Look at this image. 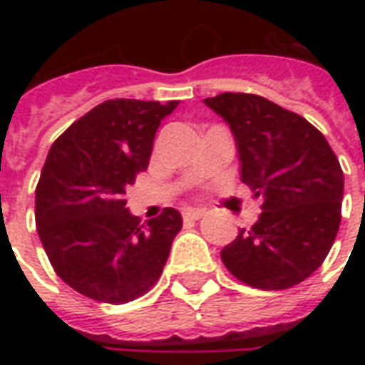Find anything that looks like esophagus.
I'll return each instance as SVG.
<instances>
[{
	"mask_svg": "<svg viewBox=\"0 0 365 365\" xmlns=\"http://www.w3.org/2000/svg\"><path fill=\"white\" fill-rule=\"evenodd\" d=\"M203 215H205V209H199V207H187V209H183V219L185 221H199Z\"/></svg>",
	"mask_w": 365,
	"mask_h": 365,
	"instance_id": "esophagus-1",
	"label": "esophagus"
}]
</instances>
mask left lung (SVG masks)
<instances>
[{
    "instance_id": "8db88e82",
    "label": "left lung",
    "mask_w": 365,
    "mask_h": 365,
    "mask_svg": "<svg viewBox=\"0 0 365 365\" xmlns=\"http://www.w3.org/2000/svg\"><path fill=\"white\" fill-rule=\"evenodd\" d=\"M229 123L240 178L262 199L260 219L221 250L230 274L256 289H287L317 272L340 227L344 175L319 128L254 93L207 97Z\"/></svg>"
}]
</instances>
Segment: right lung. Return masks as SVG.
Listing matches in <instances>:
<instances>
[{"label": "right lung", "mask_w": 365, "mask_h": 365, "mask_svg": "<svg viewBox=\"0 0 365 365\" xmlns=\"http://www.w3.org/2000/svg\"><path fill=\"white\" fill-rule=\"evenodd\" d=\"M178 101L109 99L54 140L35 193L38 237L62 282L123 305L158 282L182 215L166 207L140 225L127 187L148 168L160 120Z\"/></svg>", "instance_id": "add662e5"}]
</instances>
